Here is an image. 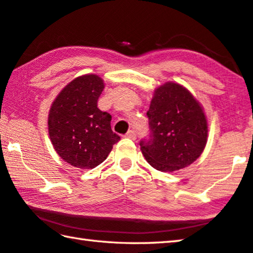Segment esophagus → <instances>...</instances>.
I'll use <instances>...</instances> for the list:
<instances>
[{
    "label": "esophagus",
    "instance_id": "esophagus-1",
    "mask_svg": "<svg viewBox=\"0 0 253 253\" xmlns=\"http://www.w3.org/2000/svg\"><path fill=\"white\" fill-rule=\"evenodd\" d=\"M126 137L127 138H130V139H132V140H135L136 139V137H137V135H136V131L135 130H129L126 134Z\"/></svg>",
    "mask_w": 253,
    "mask_h": 253
}]
</instances>
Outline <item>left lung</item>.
Here are the masks:
<instances>
[{"label": "left lung", "mask_w": 253, "mask_h": 253, "mask_svg": "<svg viewBox=\"0 0 253 253\" xmlns=\"http://www.w3.org/2000/svg\"><path fill=\"white\" fill-rule=\"evenodd\" d=\"M148 139L140 151L149 165L174 172L191 165L208 142V122L202 106L185 87L165 83L155 89L147 111Z\"/></svg>", "instance_id": "8db88e82"}]
</instances>
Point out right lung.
Here are the masks:
<instances>
[{
	"mask_svg": "<svg viewBox=\"0 0 253 253\" xmlns=\"http://www.w3.org/2000/svg\"><path fill=\"white\" fill-rule=\"evenodd\" d=\"M104 88L99 76H80L60 91L49 110L48 129L53 148L77 169H95L121 139L111 130L110 115L97 107Z\"/></svg>",
	"mask_w": 253,
	"mask_h": 253,
	"instance_id": "add662e5",
	"label": "right lung"
}]
</instances>
